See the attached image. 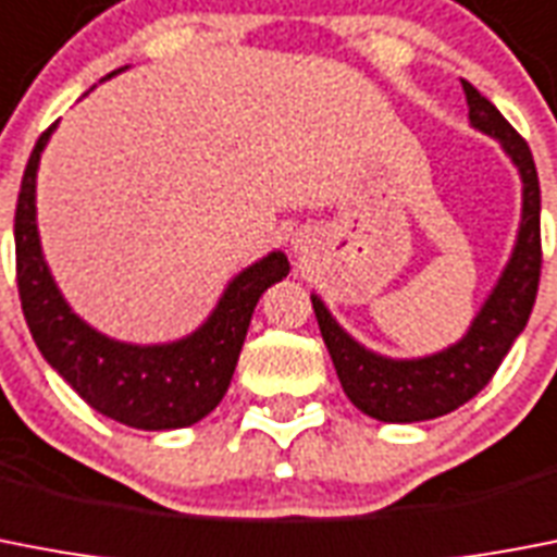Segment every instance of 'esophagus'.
<instances>
[{
	"mask_svg": "<svg viewBox=\"0 0 557 557\" xmlns=\"http://www.w3.org/2000/svg\"><path fill=\"white\" fill-rule=\"evenodd\" d=\"M294 251H300V255H302V251H306V246H302V240H294Z\"/></svg>",
	"mask_w": 557,
	"mask_h": 557,
	"instance_id": "34e87169",
	"label": "esophagus"
}]
</instances>
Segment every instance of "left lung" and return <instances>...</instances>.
<instances>
[{
    "mask_svg": "<svg viewBox=\"0 0 557 557\" xmlns=\"http://www.w3.org/2000/svg\"><path fill=\"white\" fill-rule=\"evenodd\" d=\"M470 107V127L502 144L521 175V223L502 277L487 294L459 343L428 357L394 359L357 343L334 320L325 302L311 294L320 334L325 339L343 391L362 413L380 422L410 424L461 408L493 380L502 359L524 331L535 306L541 277V186L527 141L473 84L461 82Z\"/></svg>",
    "mask_w": 557,
    "mask_h": 557,
    "instance_id": "left-lung-1",
    "label": "left lung"
}]
</instances>
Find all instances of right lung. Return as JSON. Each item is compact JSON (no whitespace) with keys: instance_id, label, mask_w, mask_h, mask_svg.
I'll use <instances>...</instances> for the list:
<instances>
[{"instance_id":"right-lung-1","label":"right lung","mask_w":557,"mask_h":557,"mask_svg":"<svg viewBox=\"0 0 557 557\" xmlns=\"http://www.w3.org/2000/svg\"><path fill=\"white\" fill-rule=\"evenodd\" d=\"M53 129L55 124L45 129L33 147L13 221L18 300L27 329L48 366L107 419L138 430L189 428L221 405L257 300L265 288L286 277L292 269L288 257L283 251H269L243 269L228 280L207 322L181 339L135 345L101 334L70 308L41 251L36 175Z\"/></svg>"}]
</instances>
